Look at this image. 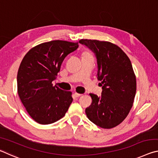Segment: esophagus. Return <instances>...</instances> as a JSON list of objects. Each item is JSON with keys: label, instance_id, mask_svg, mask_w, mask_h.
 Here are the masks:
<instances>
[{"label": "esophagus", "instance_id": "1", "mask_svg": "<svg viewBox=\"0 0 158 158\" xmlns=\"http://www.w3.org/2000/svg\"><path fill=\"white\" fill-rule=\"evenodd\" d=\"M81 95H82V94H80V93H74V96H75L76 98L80 97Z\"/></svg>", "mask_w": 158, "mask_h": 158}]
</instances>
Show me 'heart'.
<instances>
[{"label":"heart","instance_id":"obj_1","mask_svg":"<svg viewBox=\"0 0 158 158\" xmlns=\"http://www.w3.org/2000/svg\"><path fill=\"white\" fill-rule=\"evenodd\" d=\"M84 54H89V53H85Z\"/></svg>","mask_w":158,"mask_h":158}]
</instances>
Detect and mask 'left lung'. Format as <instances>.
Masks as SVG:
<instances>
[{
	"instance_id": "obj_1",
	"label": "left lung",
	"mask_w": 158,
	"mask_h": 158,
	"mask_svg": "<svg viewBox=\"0 0 158 158\" xmlns=\"http://www.w3.org/2000/svg\"><path fill=\"white\" fill-rule=\"evenodd\" d=\"M79 42L95 53L102 89L99 97L90 93L93 101L85 114L98 126L113 128L124 121L133 105L137 83L132 63L123 51L111 42L87 39Z\"/></svg>"
}]
</instances>
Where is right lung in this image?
<instances>
[{"instance_id":"add662e5","label":"right lung","mask_w":158,"mask_h":158,"mask_svg":"<svg viewBox=\"0 0 158 158\" xmlns=\"http://www.w3.org/2000/svg\"><path fill=\"white\" fill-rule=\"evenodd\" d=\"M78 43L53 40L33 47L26 53L17 74V90L28 114L40 124L53 123L65 116L73 99L70 91L52 84L69 53Z\"/></svg>"}]
</instances>
